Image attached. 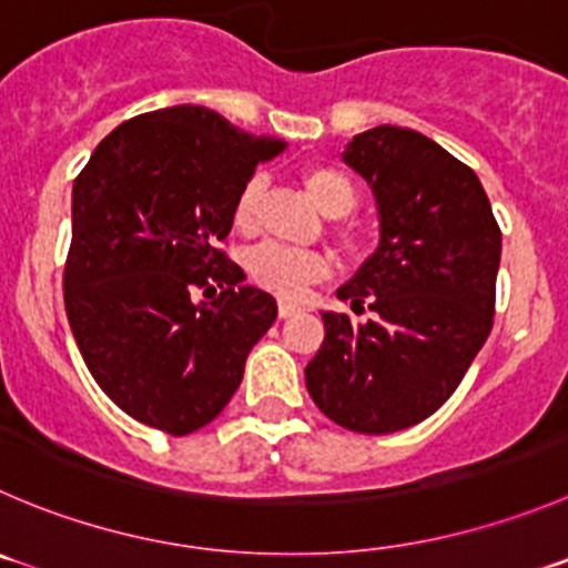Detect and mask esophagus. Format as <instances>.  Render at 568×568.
<instances>
[{"label":"esophagus","instance_id":"1","mask_svg":"<svg viewBox=\"0 0 568 568\" xmlns=\"http://www.w3.org/2000/svg\"><path fill=\"white\" fill-rule=\"evenodd\" d=\"M301 312V304H293V301H278V317H293Z\"/></svg>","mask_w":568,"mask_h":568}]
</instances>
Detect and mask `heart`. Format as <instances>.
<instances>
[{"label": "heart", "instance_id": "heart-1", "mask_svg": "<svg viewBox=\"0 0 568 568\" xmlns=\"http://www.w3.org/2000/svg\"><path fill=\"white\" fill-rule=\"evenodd\" d=\"M306 197L328 217L351 212L356 200V189L345 172L334 166H310L304 172ZM264 192V175H251L242 183L234 200V225L242 234H251L258 223V200ZM247 273L253 275L258 287L270 290L284 298H295L310 284L323 281L328 275V258L315 251H295V247L264 242L247 253Z\"/></svg>", "mask_w": 568, "mask_h": 568}]
</instances>
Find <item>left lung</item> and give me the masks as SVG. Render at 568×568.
<instances>
[{"instance_id":"obj_1","label":"left lung","mask_w":568,"mask_h":568,"mask_svg":"<svg viewBox=\"0 0 568 568\" xmlns=\"http://www.w3.org/2000/svg\"><path fill=\"white\" fill-rule=\"evenodd\" d=\"M343 161L374 192L379 245L337 298L374 317L321 312L306 390L334 424L387 435L429 418L488 339L501 231L471 166L424 133L371 128Z\"/></svg>"}]
</instances>
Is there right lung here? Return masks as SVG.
Segmentation results:
<instances>
[{
    "label": "right lung",
    "mask_w": 568,
    "mask_h": 568,
    "mask_svg": "<svg viewBox=\"0 0 568 568\" xmlns=\"http://www.w3.org/2000/svg\"><path fill=\"white\" fill-rule=\"evenodd\" d=\"M284 148L212 108L172 105L108 133L74 181L67 317L85 368L131 418L189 435L240 387L278 306L217 242L242 183Z\"/></svg>",
    "instance_id": "add662e5"
}]
</instances>
